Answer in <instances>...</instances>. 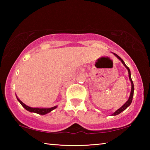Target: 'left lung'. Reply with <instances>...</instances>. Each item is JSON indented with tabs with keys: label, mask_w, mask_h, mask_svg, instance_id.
Masks as SVG:
<instances>
[{
	"label": "left lung",
	"mask_w": 150,
	"mask_h": 150,
	"mask_svg": "<svg viewBox=\"0 0 150 150\" xmlns=\"http://www.w3.org/2000/svg\"><path fill=\"white\" fill-rule=\"evenodd\" d=\"M114 54H115V55H116V56L117 57V58H118V59L121 61L122 63L123 64H124V65L125 66V67H126V69H128V74H129V75H128V76H129V79H130V81H131V84H132V88H131V93H130V97H129L128 100L126 101V103L125 104H124V105L122 106H121V107H120V108L118 109L117 110H116V112H114V113L112 114V115H113V116H116V115H119V114L121 113L122 112L124 111V110H125L126 108H127V107H128V106L130 105V104H131V103H132V98H133V96H134V83H133V81H132V78H131V74H130V69H129L128 66H127V65L125 64V63H124V61H123L122 59L121 58H120V57H119L117 54H115V53H114Z\"/></svg>",
	"instance_id": "1"
}]
</instances>
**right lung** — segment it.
<instances>
[{"instance_id": "1", "label": "right lung", "mask_w": 150, "mask_h": 150, "mask_svg": "<svg viewBox=\"0 0 150 150\" xmlns=\"http://www.w3.org/2000/svg\"><path fill=\"white\" fill-rule=\"evenodd\" d=\"M18 100L19 101L20 103L21 104V105L23 106V107L27 110L28 111H30V112H35V113H37V114H39V115H45V114H47L48 112H50L52 110H54V109L56 108L57 106H54V107H52V108H31L30 107V106H28L27 105H25L22 102L21 100L18 98H17Z\"/></svg>"}]
</instances>
